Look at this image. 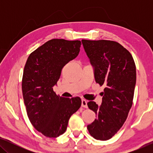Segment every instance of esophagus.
<instances>
[{
	"label": "esophagus",
	"instance_id": "34e87169",
	"mask_svg": "<svg viewBox=\"0 0 153 153\" xmlns=\"http://www.w3.org/2000/svg\"><path fill=\"white\" fill-rule=\"evenodd\" d=\"M87 103H88V102L86 101V100L84 99H82V100H81V106L83 108H88Z\"/></svg>",
	"mask_w": 153,
	"mask_h": 153
}]
</instances>
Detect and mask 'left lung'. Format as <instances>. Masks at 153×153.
<instances>
[{
	"instance_id": "1",
	"label": "left lung",
	"mask_w": 153,
	"mask_h": 153,
	"mask_svg": "<svg viewBox=\"0 0 153 153\" xmlns=\"http://www.w3.org/2000/svg\"><path fill=\"white\" fill-rule=\"evenodd\" d=\"M94 69L96 83L104 85L102 104L88 102L97 118L87 126L95 139L106 141L118 132L132 106L136 85V66L131 53L110 40H81Z\"/></svg>"
}]
</instances>
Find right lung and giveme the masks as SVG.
<instances>
[{"instance_id": "right-lung-1", "label": "right lung", "mask_w": 153, "mask_h": 153, "mask_svg": "<svg viewBox=\"0 0 153 153\" xmlns=\"http://www.w3.org/2000/svg\"><path fill=\"white\" fill-rule=\"evenodd\" d=\"M79 40L53 39L32 52L25 65L22 93L33 127L49 138L66 131L69 119L80 108V97H60L53 91L61 71L80 51Z\"/></svg>"}]
</instances>
